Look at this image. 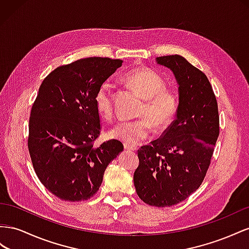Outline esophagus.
I'll use <instances>...</instances> for the list:
<instances>
[{"label":"esophagus","instance_id":"34e87169","mask_svg":"<svg viewBox=\"0 0 249 249\" xmlns=\"http://www.w3.org/2000/svg\"><path fill=\"white\" fill-rule=\"evenodd\" d=\"M124 148H125V150H127V151H136L137 150V148L134 146H129V145H126V144H124Z\"/></svg>","mask_w":249,"mask_h":249}]
</instances>
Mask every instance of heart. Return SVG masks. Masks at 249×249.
Listing matches in <instances>:
<instances>
[{"mask_svg": "<svg viewBox=\"0 0 249 249\" xmlns=\"http://www.w3.org/2000/svg\"><path fill=\"white\" fill-rule=\"evenodd\" d=\"M125 80L131 89L144 99L139 110L137 121H122L108 130V137L122 143L134 146L145 140L150 132L151 125L161 130L171 125L178 108V100L171 90L166 89V82L155 71L142 68L129 71ZM94 103L99 115L110 119L113 112L112 87L108 81L102 82L97 89Z\"/></svg>", "mask_w": 249, "mask_h": 249, "instance_id": "b5f03b06", "label": "heart"}]
</instances>
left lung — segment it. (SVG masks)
<instances>
[{"mask_svg":"<svg viewBox=\"0 0 249 249\" xmlns=\"http://www.w3.org/2000/svg\"><path fill=\"white\" fill-rule=\"evenodd\" d=\"M155 61L172 71L178 108L162 138L138 151L133 182L145 203L165 208L186 200L200 187L219 136V115L214 91L201 71L180 55Z\"/></svg>","mask_w":249,"mask_h":249,"instance_id":"obj_1","label":"left lung"}]
</instances>
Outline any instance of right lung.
Returning a JSON list of instances; mask_svg holds the SVG:
<instances>
[{"mask_svg": "<svg viewBox=\"0 0 249 249\" xmlns=\"http://www.w3.org/2000/svg\"><path fill=\"white\" fill-rule=\"evenodd\" d=\"M122 62L79 59L55 69L40 85L31 109L28 148L40 182L61 200L93 197L106 167L123 151L117 140L93 145L101 129L95 93Z\"/></svg>", "mask_w": 249, "mask_h": 249, "instance_id": "obj_1", "label": "right lung"}]
</instances>
